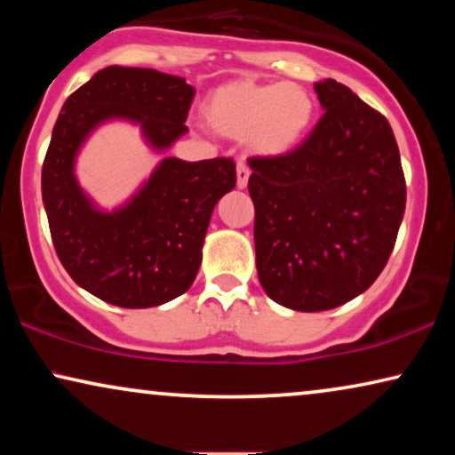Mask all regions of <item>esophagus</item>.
<instances>
[{"mask_svg": "<svg viewBox=\"0 0 455 455\" xmlns=\"http://www.w3.org/2000/svg\"><path fill=\"white\" fill-rule=\"evenodd\" d=\"M248 178H251V170H248L246 161H238V165H235V184H238L240 190H244L248 186Z\"/></svg>", "mask_w": 455, "mask_h": 455, "instance_id": "obj_1", "label": "esophagus"}]
</instances>
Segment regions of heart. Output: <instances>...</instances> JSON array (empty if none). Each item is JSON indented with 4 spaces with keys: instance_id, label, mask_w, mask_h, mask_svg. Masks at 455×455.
Masks as SVG:
<instances>
[{
    "instance_id": "obj_1",
    "label": "heart",
    "mask_w": 455,
    "mask_h": 455,
    "mask_svg": "<svg viewBox=\"0 0 455 455\" xmlns=\"http://www.w3.org/2000/svg\"><path fill=\"white\" fill-rule=\"evenodd\" d=\"M315 114L313 95L296 83L234 78L217 84L203 101V117L211 130L228 139H246L263 157L296 151L313 128Z\"/></svg>"
}]
</instances>
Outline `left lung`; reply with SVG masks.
<instances>
[{"label": "left lung", "instance_id": "left-lung-1", "mask_svg": "<svg viewBox=\"0 0 455 455\" xmlns=\"http://www.w3.org/2000/svg\"><path fill=\"white\" fill-rule=\"evenodd\" d=\"M325 114L283 157H252L254 251L265 294L319 313L364 290L387 265L406 209L389 122L338 80L315 83Z\"/></svg>", "mask_w": 455, "mask_h": 455}]
</instances>
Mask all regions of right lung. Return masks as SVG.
<instances>
[{
	"label": "right lung",
	"instance_id": "1",
	"mask_svg": "<svg viewBox=\"0 0 455 455\" xmlns=\"http://www.w3.org/2000/svg\"><path fill=\"white\" fill-rule=\"evenodd\" d=\"M195 89L182 76L109 66L68 97L41 173L55 252L80 288L122 308H151L195 282L215 204L234 190L235 165L215 157H164L132 196L103 209L80 186L76 159L103 124L140 128L155 153L188 132Z\"/></svg>",
	"mask_w": 455,
	"mask_h": 455
}]
</instances>
